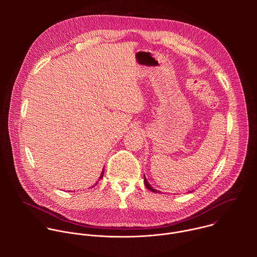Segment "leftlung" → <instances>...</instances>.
<instances>
[{
  "label": "left lung",
  "instance_id": "8db88e82",
  "mask_svg": "<svg viewBox=\"0 0 257 257\" xmlns=\"http://www.w3.org/2000/svg\"><path fill=\"white\" fill-rule=\"evenodd\" d=\"M144 185L146 186V188H148V189L151 190V191H153V192H156V193H159V192H160V191H158L157 189H155V188L150 184V183L148 182V180H146L145 176H144Z\"/></svg>",
  "mask_w": 257,
  "mask_h": 257
}]
</instances>
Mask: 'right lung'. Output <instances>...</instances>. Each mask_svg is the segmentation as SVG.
<instances>
[{"label": "right lung", "mask_w": 257, "mask_h": 257, "mask_svg": "<svg viewBox=\"0 0 257 257\" xmlns=\"http://www.w3.org/2000/svg\"><path fill=\"white\" fill-rule=\"evenodd\" d=\"M102 176H103V171L101 172V174H100V177H99V179H101V178H102ZM96 183H97V182H96ZM95 185H96V184H95Z\"/></svg>", "instance_id": "1"}]
</instances>
